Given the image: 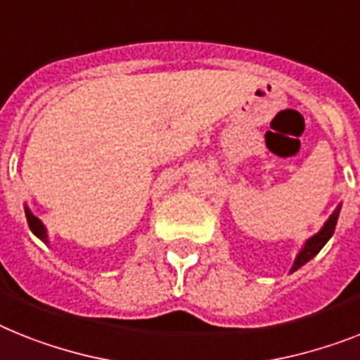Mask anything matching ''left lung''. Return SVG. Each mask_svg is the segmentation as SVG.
<instances>
[{
  "mask_svg": "<svg viewBox=\"0 0 360 360\" xmlns=\"http://www.w3.org/2000/svg\"><path fill=\"white\" fill-rule=\"evenodd\" d=\"M338 213H340V206H337V210H335L333 215L329 217L328 221H326V224H323L322 230H320L316 236H313L311 239L307 240V243H305V246L302 248V252L296 255V259H294V265H292V269H290V272L298 270L300 266H304L307 261L313 259L314 255L322 250L323 245H326V243L331 239V236H333V231H335V226H337Z\"/></svg>",
  "mask_w": 360,
  "mask_h": 360,
  "instance_id": "left-lung-1",
  "label": "left lung"
}]
</instances>
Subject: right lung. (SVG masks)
I'll use <instances>...</instances> for the list:
<instances>
[{
	"mask_svg": "<svg viewBox=\"0 0 360 360\" xmlns=\"http://www.w3.org/2000/svg\"><path fill=\"white\" fill-rule=\"evenodd\" d=\"M25 217H27V222H29V228H31V231L34 233L37 237H40L44 243H47V233H46V228H44V224H41V221L38 219V217H34L31 213V210L25 206Z\"/></svg>",
	"mask_w": 360,
	"mask_h": 360,
	"instance_id": "1",
	"label": "right lung"
}]
</instances>
